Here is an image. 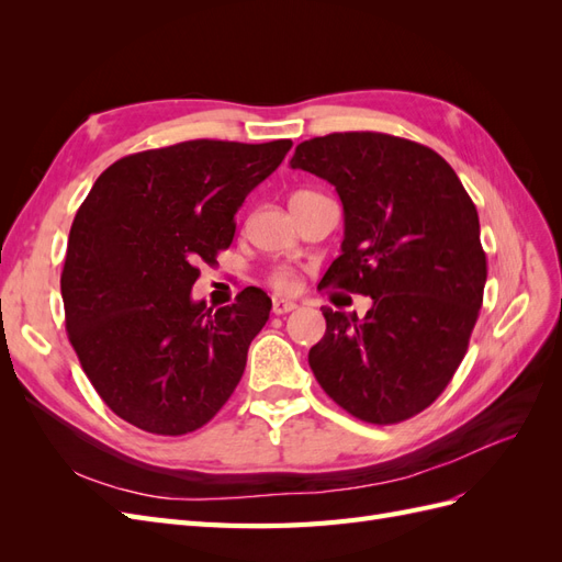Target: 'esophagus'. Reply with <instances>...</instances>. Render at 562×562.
Instances as JSON below:
<instances>
[{
    "mask_svg": "<svg viewBox=\"0 0 562 562\" xmlns=\"http://www.w3.org/2000/svg\"><path fill=\"white\" fill-rule=\"evenodd\" d=\"M293 310H297V304L291 302V300H274V302H271V312H274L277 316L291 314Z\"/></svg>",
    "mask_w": 562,
    "mask_h": 562,
    "instance_id": "1",
    "label": "esophagus"
}]
</instances>
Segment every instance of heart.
Wrapping results in <instances>:
<instances>
[{"label": "heart", "mask_w": 562, "mask_h": 562, "mask_svg": "<svg viewBox=\"0 0 562 562\" xmlns=\"http://www.w3.org/2000/svg\"><path fill=\"white\" fill-rule=\"evenodd\" d=\"M269 283L279 293H293L295 288H297V274H295L293 269H288V267H277L269 274Z\"/></svg>", "instance_id": "b5f03b06"}]
</instances>
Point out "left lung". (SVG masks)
Segmentation results:
<instances>
[{
  "mask_svg": "<svg viewBox=\"0 0 562 562\" xmlns=\"http://www.w3.org/2000/svg\"><path fill=\"white\" fill-rule=\"evenodd\" d=\"M291 166L335 184L345 206L342 255L318 291L372 297L363 318L323 307L314 378L368 424L411 419L443 394L479 321V211L443 157L396 135H323L300 143Z\"/></svg>",
  "mask_w": 562,
  "mask_h": 562,
  "instance_id": "1",
  "label": "left lung"
}]
</instances>
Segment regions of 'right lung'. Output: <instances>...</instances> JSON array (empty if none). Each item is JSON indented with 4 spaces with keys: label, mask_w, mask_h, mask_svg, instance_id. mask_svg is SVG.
<instances>
[{
    "label": "right lung",
    "mask_w": 562,
    "mask_h": 562,
    "mask_svg": "<svg viewBox=\"0 0 562 562\" xmlns=\"http://www.w3.org/2000/svg\"><path fill=\"white\" fill-rule=\"evenodd\" d=\"M291 147L203 138L138 151L79 206L60 274L65 328L98 396L133 427L184 436L234 394L271 300L250 285L213 312L190 291Z\"/></svg>",
    "instance_id": "1"
}]
</instances>
